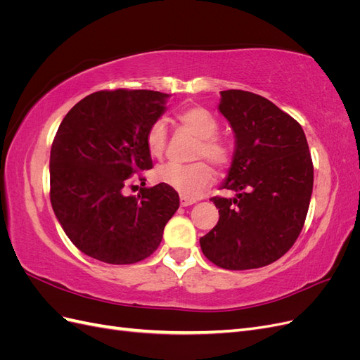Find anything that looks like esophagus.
<instances>
[{"label": "esophagus", "instance_id": "1", "mask_svg": "<svg viewBox=\"0 0 360 360\" xmlns=\"http://www.w3.org/2000/svg\"><path fill=\"white\" fill-rule=\"evenodd\" d=\"M192 204H195V200H188V198H180V205L181 207H188V205H192Z\"/></svg>", "mask_w": 360, "mask_h": 360}]
</instances>
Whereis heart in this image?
Instances as JSON below:
<instances>
[{
	"label": "heart",
	"mask_w": 360,
	"mask_h": 360,
	"mask_svg": "<svg viewBox=\"0 0 360 360\" xmlns=\"http://www.w3.org/2000/svg\"><path fill=\"white\" fill-rule=\"evenodd\" d=\"M177 122L193 136H197L192 159H204L192 163L171 162L158 168L156 179L180 193L183 198H197L214 180L213 168L226 169L233 162V147L225 138L217 135L219 123L216 117L202 106L192 105L176 114ZM146 147L151 158H162L167 147V127L162 120H156L147 129Z\"/></svg>",
	"instance_id": "1"
}]
</instances>
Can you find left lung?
Here are the masks:
<instances>
[{"label":"left lung","mask_w":360,"mask_h":360,"mask_svg":"<svg viewBox=\"0 0 360 360\" xmlns=\"http://www.w3.org/2000/svg\"><path fill=\"white\" fill-rule=\"evenodd\" d=\"M219 111L236 134V151L222 189L213 197L219 221L200 238L202 254L228 270L264 267L297 240L309 209L314 165L302 126L266 97L221 91Z\"/></svg>","instance_id":"left-lung-1"}]
</instances>
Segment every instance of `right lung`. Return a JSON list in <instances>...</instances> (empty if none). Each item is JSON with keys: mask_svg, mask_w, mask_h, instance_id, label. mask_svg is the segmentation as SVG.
Wrapping results in <instances>:
<instances>
[{"mask_svg": "<svg viewBox=\"0 0 360 360\" xmlns=\"http://www.w3.org/2000/svg\"><path fill=\"white\" fill-rule=\"evenodd\" d=\"M168 94L102 90L84 97L63 118L51 147V204L64 233L81 252L108 264H134L159 248L177 212L179 193L146 184L153 168L146 147L148 126L165 111Z\"/></svg>", "mask_w": 360, "mask_h": 360, "instance_id": "right-lung-1", "label": "right lung"}]
</instances>
